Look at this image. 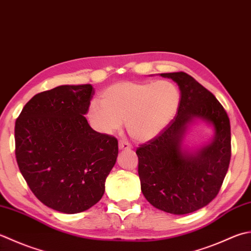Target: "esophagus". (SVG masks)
Instances as JSON below:
<instances>
[{
    "label": "esophagus",
    "mask_w": 251,
    "mask_h": 251,
    "mask_svg": "<svg viewBox=\"0 0 251 251\" xmlns=\"http://www.w3.org/2000/svg\"><path fill=\"white\" fill-rule=\"evenodd\" d=\"M119 148H120V150H130L131 149V145L128 144V142L124 141V140H120Z\"/></svg>",
    "instance_id": "34e87169"
}]
</instances>
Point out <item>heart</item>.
<instances>
[{"instance_id": "b5f03b06", "label": "heart", "mask_w": 251, "mask_h": 251, "mask_svg": "<svg viewBox=\"0 0 251 251\" xmlns=\"http://www.w3.org/2000/svg\"><path fill=\"white\" fill-rule=\"evenodd\" d=\"M179 90L168 80L115 82L88 107L92 128L101 134L119 130L123 121L132 139L146 142L158 137L177 113Z\"/></svg>"}]
</instances>
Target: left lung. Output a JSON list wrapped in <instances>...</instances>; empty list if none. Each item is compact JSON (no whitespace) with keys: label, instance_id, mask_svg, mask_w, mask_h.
I'll use <instances>...</instances> for the list:
<instances>
[{"label":"left lung","instance_id":"left-lung-1","mask_svg":"<svg viewBox=\"0 0 251 251\" xmlns=\"http://www.w3.org/2000/svg\"><path fill=\"white\" fill-rule=\"evenodd\" d=\"M160 76L177 83L179 107L161 134L136 150L141 191L154 208L187 214L210 203L219 194L230 160V125L224 107L212 93L184 72ZM213 126L211 140L189 150L183 140L190 125Z\"/></svg>","mask_w":251,"mask_h":251}]
</instances>
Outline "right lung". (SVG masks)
<instances>
[{
	"label": "right lung",
	"mask_w": 251,
	"mask_h": 251,
	"mask_svg": "<svg viewBox=\"0 0 251 251\" xmlns=\"http://www.w3.org/2000/svg\"><path fill=\"white\" fill-rule=\"evenodd\" d=\"M90 83L63 85L31 98L15 123V154L33 195L47 207L74 214L99 201L119 144L93 130L85 115Z\"/></svg>",
	"instance_id": "1"
}]
</instances>
